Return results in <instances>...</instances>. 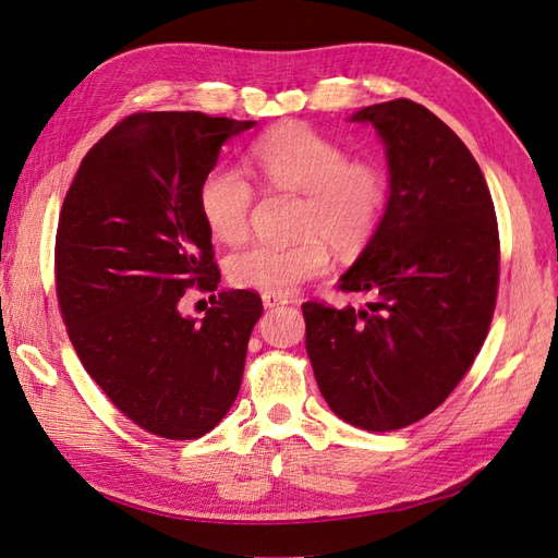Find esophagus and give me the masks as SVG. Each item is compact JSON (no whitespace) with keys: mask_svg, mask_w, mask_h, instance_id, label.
<instances>
[{"mask_svg":"<svg viewBox=\"0 0 558 558\" xmlns=\"http://www.w3.org/2000/svg\"><path fill=\"white\" fill-rule=\"evenodd\" d=\"M263 305H265V310H275L281 305H289V300L281 295H272V293H263Z\"/></svg>","mask_w":558,"mask_h":558,"instance_id":"esophagus-1","label":"esophagus"}]
</instances>
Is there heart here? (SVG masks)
<instances>
[{"label":"heart","instance_id":"obj_1","mask_svg":"<svg viewBox=\"0 0 558 558\" xmlns=\"http://www.w3.org/2000/svg\"><path fill=\"white\" fill-rule=\"evenodd\" d=\"M248 160L275 191L300 193L298 240L251 242L226 260L228 279L240 289L289 295L320 277L337 251L356 253L375 238L388 209V177L373 158H347V148L307 123L269 130L248 148ZM256 193L228 165L202 177L197 209L216 240L238 242L248 232Z\"/></svg>","mask_w":558,"mask_h":558}]
</instances>
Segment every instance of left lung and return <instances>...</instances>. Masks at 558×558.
<instances>
[{
  "label": "left lung",
  "instance_id": "8db88e82",
  "mask_svg": "<svg viewBox=\"0 0 558 558\" xmlns=\"http://www.w3.org/2000/svg\"><path fill=\"white\" fill-rule=\"evenodd\" d=\"M386 144L391 195L377 234L340 279L363 310L305 302L320 396L347 424L398 430L449 398L492 326L500 240L494 199L468 146L412 99L365 107Z\"/></svg>",
  "mask_w": 558,
  "mask_h": 558
}]
</instances>
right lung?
I'll return each mask as SVG.
<instances>
[{
    "mask_svg": "<svg viewBox=\"0 0 558 558\" xmlns=\"http://www.w3.org/2000/svg\"><path fill=\"white\" fill-rule=\"evenodd\" d=\"M253 121L142 111L99 140L62 202L56 291L86 373L132 424L167 440L218 426L244 375L263 314L251 291H221L207 316H181L189 289L214 293L221 269L197 189L223 142Z\"/></svg>",
    "mask_w": 558,
    "mask_h": 558,
    "instance_id": "1",
    "label": "right lung"
}]
</instances>
